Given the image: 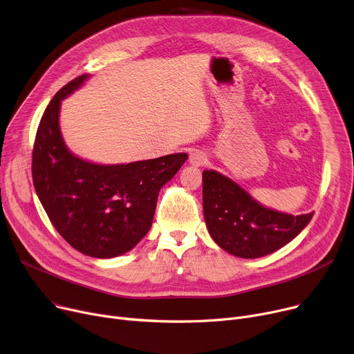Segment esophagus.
Segmentation results:
<instances>
[{
	"label": "esophagus",
	"instance_id": "34e87169",
	"mask_svg": "<svg viewBox=\"0 0 354 354\" xmlns=\"http://www.w3.org/2000/svg\"><path fill=\"white\" fill-rule=\"evenodd\" d=\"M189 162L194 165V167H203V165H206L207 162V155L203 151L196 149L189 155Z\"/></svg>",
	"mask_w": 354,
	"mask_h": 354
}]
</instances>
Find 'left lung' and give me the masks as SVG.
<instances>
[{
    "mask_svg": "<svg viewBox=\"0 0 354 354\" xmlns=\"http://www.w3.org/2000/svg\"><path fill=\"white\" fill-rule=\"evenodd\" d=\"M202 180L207 230L233 256L254 259L273 253L293 241L313 218V212L293 216L265 207L216 171H203Z\"/></svg>",
    "mask_w": 354,
    "mask_h": 354,
    "instance_id": "8db88e82",
    "label": "left lung"
}]
</instances>
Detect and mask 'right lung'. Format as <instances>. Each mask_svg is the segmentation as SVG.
<instances>
[{
	"mask_svg": "<svg viewBox=\"0 0 354 354\" xmlns=\"http://www.w3.org/2000/svg\"><path fill=\"white\" fill-rule=\"evenodd\" d=\"M86 78L68 82L46 106L32 149V182L61 236L86 256L109 259L133 249L149 232L160 187L187 155L98 165L71 153L59 131L61 101Z\"/></svg>",
	"mask_w": 354,
	"mask_h": 354,
	"instance_id": "obj_1",
	"label": "right lung"
}]
</instances>
